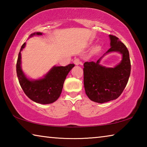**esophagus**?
<instances>
[{"mask_svg":"<svg viewBox=\"0 0 147 147\" xmlns=\"http://www.w3.org/2000/svg\"><path fill=\"white\" fill-rule=\"evenodd\" d=\"M74 65H82V62L80 61V59H78V58H76L74 60Z\"/></svg>","mask_w":147,"mask_h":147,"instance_id":"esophagus-1","label":"esophagus"}]
</instances>
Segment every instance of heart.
<instances>
[{
  "label": "heart",
  "instance_id": "obj_1",
  "mask_svg": "<svg viewBox=\"0 0 147 147\" xmlns=\"http://www.w3.org/2000/svg\"><path fill=\"white\" fill-rule=\"evenodd\" d=\"M100 49H101V47L100 45H96L94 47L93 50H92V53L93 54L97 53L98 52L100 51Z\"/></svg>",
  "mask_w": 147,
  "mask_h": 147
}]
</instances>
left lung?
<instances>
[{"label":"left lung","mask_w":147,"mask_h":147,"mask_svg":"<svg viewBox=\"0 0 147 147\" xmlns=\"http://www.w3.org/2000/svg\"><path fill=\"white\" fill-rule=\"evenodd\" d=\"M110 49L97 61H86L84 64V84L87 96L91 100L104 103L117 98L125 88L130 77L131 64L128 50L116 36L109 35ZM119 52L122 60L114 68H106L100 64L107 53Z\"/></svg>","instance_id":"obj_1"}]
</instances>
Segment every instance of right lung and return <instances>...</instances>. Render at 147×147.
I'll use <instances>...</instances> for the list:
<instances>
[{
    "label": "right lung",
    "mask_w": 147,
    "mask_h": 147,
    "mask_svg": "<svg viewBox=\"0 0 147 147\" xmlns=\"http://www.w3.org/2000/svg\"><path fill=\"white\" fill-rule=\"evenodd\" d=\"M41 32H34L30 38L34 36H41ZM26 46V43L22 45L17 61V75L20 85L24 93L32 100L36 103L48 104L58 100L62 91L63 83L67 76L74 64L65 67L54 66L43 78L37 80L28 78L21 68V51Z\"/></svg>",
    "instance_id": "right-lung-1"
}]
</instances>
